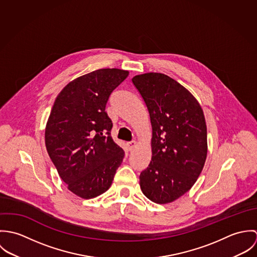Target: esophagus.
I'll use <instances>...</instances> for the list:
<instances>
[{
    "mask_svg": "<svg viewBox=\"0 0 257 257\" xmlns=\"http://www.w3.org/2000/svg\"><path fill=\"white\" fill-rule=\"evenodd\" d=\"M136 145H137V143L134 141V142H131V143H127L126 144V147H127V148H128V150L130 151H132L135 147H136Z\"/></svg>",
    "mask_w": 257,
    "mask_h": 257,
    "instance_id": "34e87169",
    "label": "esophagus"
}]
</instances>
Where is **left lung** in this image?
Listing matches in <instances>:
<instances>
[{
    "instance_id": "1",
    "label": "left lung",
    "mask_w": 257,
    "mask_h": 257,
    "mask_svg": "<svg viewBox=\"0 0 257 257\" xmlns=\"http://www.w3.org/2000/svg\"><path fill=\"white\" fill-rule=\"evenodd\" d=\"M152 127L151 160L140 175L143 193L156 204L174 202L200 176L208 153L207 125L197 99L162 73L136 75Z\"/></svg>"
}]
</instances>
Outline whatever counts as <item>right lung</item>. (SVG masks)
<instances>
[{
    "label": "right lung",
    "instance_id": "1",
    "mask_svg": "<svg viewBox=\"0 0 257 257\" xmlns=\"http://www.w3.org/2000/svg\"><path fill=\"white\" fill-rule=\"evenodd\" d=\"M128 71L104 68L69 82L58 94L45 126L48 155L67 189L82 199L105 193L124 152L110 137L105 111L111 92Z\"/></svg>",
    "mask_w": 257,
    "mask_h": 257
}]
</instances>
